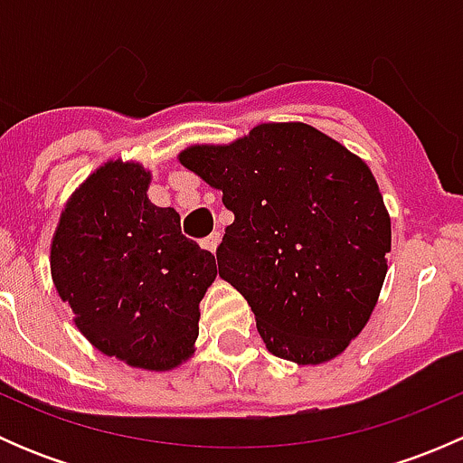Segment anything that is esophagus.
Instances as JSON below:
<instances>
[{"label":"esophagus","mask_w":463,"mask_h":463,"mask_svg":"<svg viewBox=\"0 0 463 463\" xmlns=\"http://www.w3.org/2000/svg\"><path fill=\"white\" fill-rule=\"evenodd\" d=\"M219 241H222V235H219V232H213V235L205 237V240L202 241V246L205 250H210V253H214V250L219 249Z\"/></svg>","instance_id":"1"}]
</instances>
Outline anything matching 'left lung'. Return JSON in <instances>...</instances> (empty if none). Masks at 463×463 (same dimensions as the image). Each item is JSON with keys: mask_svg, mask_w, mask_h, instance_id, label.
Segmentation results:
<instances>
[{"mask_svg": "<svg viewBox=\"0 0 463 463\" xmlns=\"http://www.w3.org/2000/svg\"><path fill=\"white\" fill-rule=\"evenodd\" d=\"M176 158L235 214L219 278L246 298L266 349L296 365L340 356L372 318L392 249L367 163L298 120L188 145Z\"/></svg>", "mask_w": 463, "mask_h": 463, "instance_id": "left-lung-1", "label": "left lung"}]
</instances>
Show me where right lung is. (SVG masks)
I'll return each instance as SVG.
<instances>
[{"mask_svg": "<svg viewBox=\"0 0 463 463\" xmlns=\"http://www.w3.org/2000/svg\"><path fill=\"white\" fill-rule=\"evenodd\" d=\"M152 172L109 158L78 185L51 240V278L73 325L105 356L170 372L194 356L214 255L149 202Z\"/></svg>", "mask_w": 463, "mask_h": 463, "instance_id": "add662e5", "label": "right lung"}]
</instances>
